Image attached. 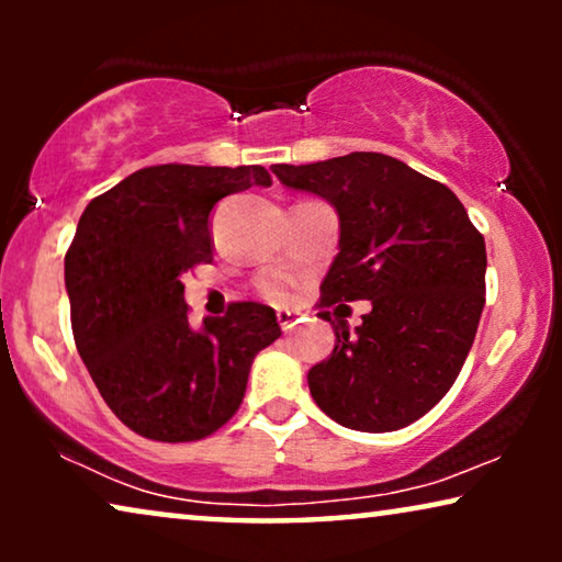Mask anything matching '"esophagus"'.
I'll return each mask as SVG.
<instances>
[{
    "label": "esophagus",
    "instance_id": "34e87169",
    "mask_svg": "<svg viewBox=\"0 0 562 562\" xmlns=\"http://www.w3.org/2000/svg\"><path fill=\"white\" fill-rule=\"evenodd\" d=\"M276 317H279V325H281L283 333L294 329V325L299 322V314L296 312H289V310H279V314H276Z\"/></svg>",
    "mask_w": 562,
    "mask_h": 562
}]
</instances>
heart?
I'll return each instance as SVG.
<instances>
[{
	"mask_svg": "<svg viewBox=\"0 0 562 562\" xmlns=\"http://www.w3.org/2000/svg\"><path fill=\"white\" fill-rule=\"evenodd\" d=\"M260 289H263V294L268 299H283L286 296V286H283L281 279H266L260 283Z\"/></svg>",
	"mask_w": 562,
	"mask_h": 562,
	"instance_id": "b5f03b06",
	"label": "heart"
}]
</instances>
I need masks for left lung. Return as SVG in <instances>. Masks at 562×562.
Wrapping results in <instances>:
<instances>
[{
	"instance_id": "8db88e82",
	"label": "left lung",
	"mask_w": 562,
	"mask_h": 562,
	"mask_svg": "<svg viewBox=\"0 0 562 562\" xmlns=\"http://www.w3.org/2000/svg\"><path fill=\"white\" fill-rule=\"evenodd\" d=\"M273 173L327 199L340 217V252L319 306L371 302L356 333L319 312L337 340L306 373L312 398L358 432L425 417L456 383L486 304V243L465 206L445 183L383 153L279 164Z\"/></svg>"
}]
</instances>
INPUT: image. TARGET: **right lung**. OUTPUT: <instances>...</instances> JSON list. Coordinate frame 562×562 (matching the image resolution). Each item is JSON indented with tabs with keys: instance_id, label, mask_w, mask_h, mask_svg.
<instances>
[{
	"instance_id": "right-lung-1",
	"label": "right lung",
	"mask_w": 562,
	"mask_h": 562,
	"mask_svg": "<svg viewBox=\"0 0 562 562\" xmlns=\"http://www.w3.org/2000/svg\"><path fill=\"white\" fill-rule=\"evenodd\" d=\"M271 187L263 166H150L91 199L66 252L76 350L122 425L194 442L240 409L252 358L281 337L271 306L229 304L194 329L181 276L212 263L220 199Z\"/></svg>"
}]
</instances>
